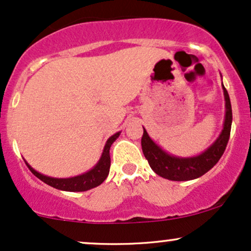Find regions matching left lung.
I'll use <instances>...</instances> for the list:
<instances>
[{
    "label": "left lung",
    "mask_w": 251,
    "mask_h": 251,
    "mask_svg": "<svg viewBox=\"0 0 251 251\" xmlns=\"http://www.w3.org/2000/svg\"><path fill=\"white\" fill-rule=\"evenodd\" d=\"M222 89L226 102V114L222 131L220 132L219 137L201 154L189 156V157H181V156L169 154L166 150L162 149L143 128L141 144H142L144 157L148 160L150 168L158 176L170 179V181H190V179L201 177L219 162L229 141L232 122L230 99H229L228 91L223 85V82Z\"/></svg>",
    "instance_id": "1"
}]
</instances>
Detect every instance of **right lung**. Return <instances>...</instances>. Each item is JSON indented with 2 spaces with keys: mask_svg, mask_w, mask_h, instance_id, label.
Segmentation results:
<instances>
[{
  "mask_svg": "<svg viewBox=\"0 0 251 251\" xmlns=\"http://www.w3.org/2000/svg\"><path fill=\"white\" fill-rule=\"evenodd\" d=\"M120 134L121 131H117L115 132L113 136L108 138L107 142L104 144V148H103L101 157L97 161L95 166L91 168L90 170H88V172L81 174V175L73 176V177L57 178L51 177V176L43 175V174L36 172L28 162L25 160V161L26 166L30 169V172L34 174L37 178H40L41 181H43L44 183L50 185V187L63 191H74V193H75V191H87L97 187V185H100L105 178H107L109 169H110V154H109V150H110L111 144L119 138Z\"/></svg>",
  "mask_w": 251,
  "mask_h": 251,
  "instance_id": "right-lung-1",
  "label": "right lung"
}]
</instances>
